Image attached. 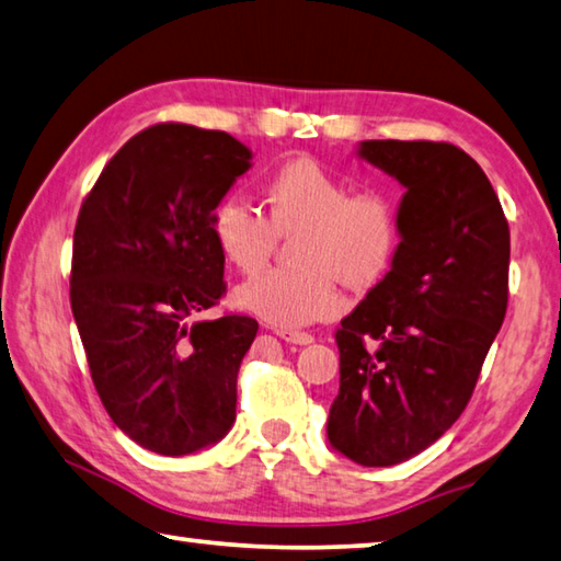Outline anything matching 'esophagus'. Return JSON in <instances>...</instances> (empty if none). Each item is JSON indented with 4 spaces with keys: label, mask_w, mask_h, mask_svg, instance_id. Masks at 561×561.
<instances>
[{
    "label": "esophagus",
    "mask_w": 561,
    "mask_h": 561,
    "mask_svg": "<svg viewBox=\"0 0 561 561\" xmlns=\"http://www.w3.org/2000/svg\"><path fill=\"white\" fill-rule=\"evenodd\" d=\"M277 335H279V339L287 341V343H294V345H309V343H313V335L307 333V331H287V329H279Z\"/></svg>",
    "instance_id": "1"
}]
</instances>
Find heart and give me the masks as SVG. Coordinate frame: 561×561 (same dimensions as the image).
I'll list each match as a JSON object with an SVG mask.
<instances>
[{
    "instance_id": "heart-1",
    "label": "heart",
    "mask_w": 561,
    "mask_h": 561,
    "mask_svg": "<svg viewBox=\"0 0 561 561\" xmlns=\"http://www.w3.org/2000/svg\"><path fill=\"white\" fill-rule=\"evenodd\" d=\"M351 181L307 157L284 161L264 181L267 216L240 196L210 210V232L226 260L252 274L291 238L297 264L264 270L242 284L236 301L277 329H299L343 311L339 279L368 289L390 270L400 248L397 203L382 191H352Z\"/></svg>"
}]
</instances>
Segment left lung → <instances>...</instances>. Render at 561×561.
I'll return each mask as SVG.
<instances>
[{
  "label": "left lung",
  "mask_w": 561,
  "mask_h": 561,
  "mask_svg": "<svg viewBox=\"0 0 561 561\" xmlns=\"http://www.w3.org/2000/svg\"><path fill=\"white\" fill-rule=\"evenodd\" d=\"M407 188L390 272L341 321L329 442L360 466L424 451L461 416L507 309L511 228L483 169L449 141L368 139Z\"/></svg>",
  "instance_id": "8db88e82"
}]
</instances>
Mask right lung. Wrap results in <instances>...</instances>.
<instances>
[{"mask_svg": "<svg viewBox=\"0 0 561 561\" xmlns=\"http://www.w3.org/2000/svg\"><path fill=\"white\" fill-rule=\"evenodd\" d=\"M250 159L228 131L161 122L107 161L78 213L70 309L90 378L112 422L161 456L206 449L236 422L260 325L191 319L226 294L210 210Z\"/></svg>", "mask_w": 561, "mask_h": 561, "instance_id": "obj_1", "label": "right lung"}]
</instances>
